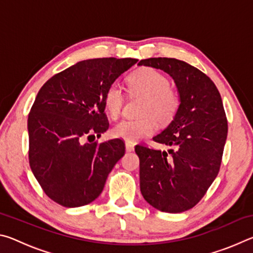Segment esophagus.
<instances>
[{
  "mask_svg": "<svg viewBox=\"0 0 253 253\" xmlns=\"http://www.w3.org/2000/svg\"><path fill=\"white\" fill-rule=\"evenodd\" d=\"M134 146L135 145L130 143V142H126V151L127 152H132L134 151Z\"/></svg>",
  "mask_w": 253,
  "mask_h": 253,
  "instance_id": "obj_1",
  "label": "esophagus"
}]
</instances>
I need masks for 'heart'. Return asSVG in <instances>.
I'll return each instance as SVG.
<instances>
[{"instance_id":"obj_1","label":"heart","mask_w":253,"mask_h":253,"mask_svg":"<svg viewBox=\"0 0 253 253\" xmlns=\"http://www.w3.org/2000/svg\"><path fill=\"white\" fill-rule=\"evenodd\" d=\"M128 88L132 95L145 97L138 119H124L113 128L114 136L136 142L151 136L156 130L155 121L166 125L173 121L181 107V96L169 85L168 77L153 68H143L129 76ZM125 101V96L116 84H110L105 92L104 104L111 118H117Z\"/></svg>"}]
</instances>
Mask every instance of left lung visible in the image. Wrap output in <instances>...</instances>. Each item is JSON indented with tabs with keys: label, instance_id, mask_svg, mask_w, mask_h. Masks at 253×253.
<instances>
[{
	"label": "left lung",
	"instance_id": "1",
	"mask_svg": "<svg viewBox=\"0 0 253 253\" xmlns=\"http://www.w3.org/2000/svg\"><path fill=\"white\" fill-rule=\"evenodd\" d=\"M139 66L169 74L181 96L176 116L156 143L172 148L160 151L137 145L140 192L157 210L181 213L198 204L220 170L228 136V121L216 85L198 68L174 58L140 60Z\"/></svg>",
	"mask_w": 253,
	"mask_h": 253
}]
</instances>
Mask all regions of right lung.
<instances>
[{"mask_svg": "<svg viewBox=\"0 0 253 253\" xmlns=\"http://www.w3.org/2000/svg\"><path fill=\"white\" fill-rule=\"evenodd\" d=\"M137 61L84 60L51 77L38 92L28 118L29 163L55 203L78 208L92 202L125 154L122 139L98 143L91 138L109 128L107 88Z\"/></svg>", "mask_w": 253, "mask_h": 253, "instance_id": "add662e5", "label": "right lung"}]
</instances>
